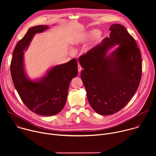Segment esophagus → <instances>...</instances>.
I'll return each instance as SVG.
<instances>
[{"mask_svg": "<svg viewBox=\"0 0 156 156\" xmlns=\"http://www.w3.org/2000/svg\"><path fill=\"white\" fill-rule=\"evenodd\" d=\"M78 72H81V69H82V68H81V65H80V64H78Z\"/></svg>", "mask_w": 156, "mask_h": 156, "instance_id": "esophagus-1", "label": "esophagus"}]
</instances>
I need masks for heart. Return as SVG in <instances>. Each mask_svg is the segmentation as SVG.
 Here are the masks:
<instances>
[{"label": "heart", "mask_w": 156, "mask_h": 156, "mask_svg": "<svg viewBox=\"0 0 156 156\" xmlns=\"http://www.w3.org/2000/svg\"><path fill=\"white\" fill-rule=\"evenodd\" d=\"M99 33V31L96 30H93L92 31H90V32H88L87 33H86V34H84L83 37H81V39H78L76 43L77 44H81V43H83L87 40H90V39H93L94 37H96L98 34Z\"/></svg>", "instance_id": "heart-1"}]
</instances>
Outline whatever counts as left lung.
Returning <instances> with one entry per match:
<instances>
[{"label":"left lung","instance_id":"1","mask_svg":"<svg viewBox=\"0 0 156 156\" xmlns=\"http://www.w3.org/2000/svg\"><path fill=\"white\" fill-rule=\"evenodd\" d=\"M110 31L109 37L78 58L87 100L102 115L118 112L128 103L142 74L141 52L134 38L120 24L112 25ZM116 44L118 49L106 57L108 49Z\"/></svg>","mask_w":156,"mask_h":156}]
</instances>
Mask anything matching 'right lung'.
<instances>
[{
    "label": "right lung",
    "instance_id": "obj_1",
    "mask_svg": "<svg viewBox=\"0 0 156 156\" xmlns=\"http://www.w3.org/2000/svg\"><path fill=\"white\" fill-rule=\"evenodd\" d=\"M48 28L44 25L32 27L18 42L13 52L10 72L15 87L26 106L37 114L51 116L59 113L65 105L71 80L78 75V63L75 58L72 59L54 66L39 81L28 80L24 70L23 51L35 34Z\"/></svg>",
    "mask_w": 156,
    "mask_h": 156
}]
</instances>
